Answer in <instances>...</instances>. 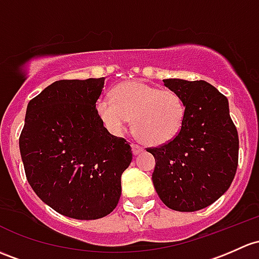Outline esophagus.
I'll list each match as a JSON object with an SVG mask.
<instances>
[{"label": "esophagus", "instance_id": "esophagus-1", "mask_svg": "<svg viewBox=\"0 0 259 259\" xmlns=\"http://www.w3.org/2000/svg\"><path fill=\"white\" fill-rule=\"evenodd\" d=\"M132 149H133V154H134V155L140 154V152L144 150V149L141 148L140 145H138V144H132Z\"/></svg>", "mask_w": 259, "mask_h": 259}]
</instances>
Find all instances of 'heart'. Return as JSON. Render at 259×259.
<instances>
[{
  "label": "heart",
  "mask_w": 259,
  "mask_h": 259,
  "mask_svg": "<svg viewBox=\"0 0 259 259\" xmlns=\"http://www.w3.org/2000/svg\"><path fill=\"white\" fill-rule=\"evenodd\" d=\"M98 116L110 132L121 134L134 119L135 134L149 145H164L179 135L184 125L181 97L141 80H126L111 92V100L102 98L95 105Z\"/></svg>",
  "instance_id": "1"
}]
</instances>
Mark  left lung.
<instances>
[{"label":"left lung","instance_id":"obj_1","mask_svg":"<svg viewBox=\"0 0 259 259\" xmlns=\"http://www.w3.org/2000/svg\"><path fill=\"white\" fill-rule=\"evenodd\" d=\"M184 102V125L170 143L149 148L155 157L152 184L168 208L202 209L228 190L238 165V134L228 100L205 80L164 79Z\"/></svg>","mask_w":259,"mask_h":259}]
</instances>
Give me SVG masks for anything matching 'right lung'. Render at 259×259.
<instances>
[{
    "instance_id": "right-lung-1",
    "label": "right lung",
    "mask_w": 259,
    "mask_h": 259,
    "mask_svg": "<svg viewBox=\"0 0 259 259\" xmlns=\"http://www.w3.org/2000/svg\"><path fill=\"white\" fill-rule=\"evenodd\" d=\"M105 78L57 80L27 105L20 151L46 205L75 220L107 216L119 202L129 143L104 127L95 105Z\"/></svg>"
}]
</instances>
